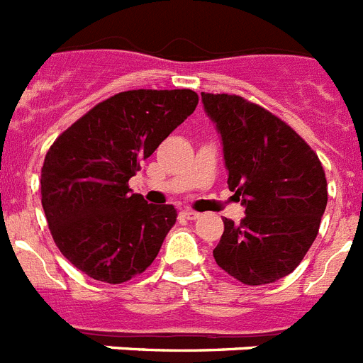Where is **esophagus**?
Returning a JSON list of instances; mask_svg holds the SVG:
<instances>
[{"label": "esophagus", "mask_w": 363, "mask_h": 363, "mask_svg": "<svg viewBox=\"0 0 363 363\" xmlns=\"http://www.w3.org/2000/svg\"><path fill=\"white\" fill-rule=\"evenodd\" d=\"M179 216L185 218V220H198V218H200V214L194 213V211L185 209V211H182V213H179Z\"/></svg>", "instance_id": "34e87169"}]
</instances>
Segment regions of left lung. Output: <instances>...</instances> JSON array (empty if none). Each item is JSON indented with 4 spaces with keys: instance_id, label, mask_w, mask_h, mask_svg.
Segmentation results:
<instances>
[{
    "instance_id": "1",
    "label": "left lung",
    "mask_w": 363,
    "mask_h": 363,
    "mask_svg": "<svg viewBox=\"0 0 363 363\" xmlns=\"http://www.w3.org/2000/svg\"><path fill=\"white\" fill-rule=\"evenodd\" d=\"M201 104L221 138L227 185L245 207L238 225L223 220L214 259L242 284H272L298 267L318 234L327 205L323 167L289 125L264 107L205 92Z\"/></svg>"
}]
</instances>
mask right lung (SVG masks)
<instances>
[{
    "label": "right lung",
    "instance_id": "1",
    "mask_svg": "<svg viewBox=\"0 0 363 363\" xmlns=\"http://www.w3.org/2000/svg\"><path fill=\"white\" fill-rule=\"evenodd\" d=\"M196 105L189 89L120 92L52 143L41 203L57 249L86 277L121 284L158 256L178 213L174 205L147 203L129 179Z\"/></svg>",
    "mask_w": 363,
    "mask_h": 363
}]
</instances>
